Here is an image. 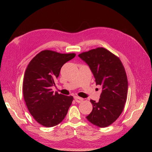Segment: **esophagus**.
Listing matches in <instances>:
<instances>
[{
    "mask_svg": "<svg viewBox=\"0 0 152 152\" xmlns=\"http://www.w3.org/2000/svg\"><path fill=\"white\" fill-rule=\"evenodd\" d=\"M75 100L76 101V102H77V103H81L82 101H83V98H80V97H79V96H75Z\"/></svg>",
    "mask_w": 152,
    "mask_h": 152,
    "instance_id": "1",
    "label": "esophagus"
}]
</instances>
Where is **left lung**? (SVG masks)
I'll use <instances>...</instances> for the list:
<instances>
[{
  "label": "left lung",
  "instance_id": "1",
  "mask_svg": "<svg viewBox=\"0 0 152 152\" xmlns=\"http://www.w3.org/2000/svg\"><path fill=\"white\" fill-rule=\"evenodd\" d=\"M79 56L90 67L96 85L102 86L98 102L91 99L93 110L86 117L91 124L106 127L115 121L126 102L128 82L120 58L104 48L83 52Z\"/></svg>",
  "mask_w": 152,
  "mask_h": 152
}]
</instances>
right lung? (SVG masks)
Wrapping results in <instances>:
<instances>
[{
	"mask_svg": "<svg viewBox=\"0 0 152 152\" xmlns=\"http://www.w3.org/2000/svg\"><path fill=\"white\" fill-rule=\"evenodd\" d=\"M75 55L44 50L26 67L23 84L25 102L32 117L44 127H53L61 122L72 103L73 96L54 93L51 87L55 85L63 65Z\"/></svg>",
	"mask_w": 152,
	"mask_h": 152,
	"instance_id": "obj_1",
	"label": "right lung"
}]
</instances>
